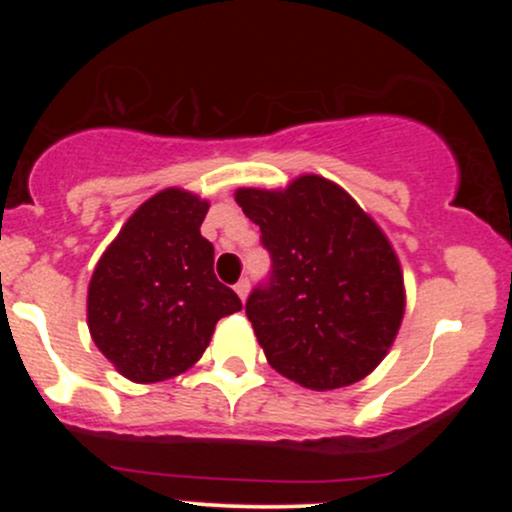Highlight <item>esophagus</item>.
Listing matches in <instances>:
<instances>
[{"label":"esophagus","instance_id":"1","mask_svg":"<svg viewBox=\"0 0 512 512\" xmlns=\"http://www.w3.org/2000/svg\"><path fill=\"white\" fill-rule=\"evenodd\" d=\"M248 291H250V281L248 279H240L236 284V293L240 296V301H245L248 298Z\"/></svg>","mask_w":512,"mask_h":512}]
</instances>
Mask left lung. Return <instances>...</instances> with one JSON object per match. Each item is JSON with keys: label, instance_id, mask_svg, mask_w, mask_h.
<instances>
[{"label": "left lung", "instance_id": "left-lung-1", "mask_svg": "<svg viewBox=\"0 0 512 512\" xmlns=\"http://www.w3.org/2000/svg\"><path fill=\"white\" fill-rule=\"evenodd\" d=\"M236 202L272 257L245 303L269 366L320 392L366 378L404 315L402 269L378 223L320 175L286 190L243 187Z\"/></svg>", "mask_w": 512, "mask_h": 512}]
</instances>
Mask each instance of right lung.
<instances>
[{"label":"right lung","mask_w":512,"mask_h":512,"mask_svg":"<svg viewBox=\"0 0 512 512\" xmlns=\"http://www.w3.org/2000/svg\"><path fill=\"white\" fill-rule=\"evenodd\" d=\"M209 202L168 187L129 216L88 284V330L134 383H158L202 358L216 322L243 308L214 274L199 233Z\"/></svg>","instance_id":"1"}]
</instances>
